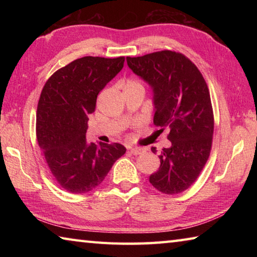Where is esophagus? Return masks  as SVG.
Masks as SVG:
<instances>
[{
    "mask_svg": "<svg viewBox=\"0 0 257 257\" xmlns=\"http://www.w3.org/2000/svg\"><path fill=\"white\" fill-rule=\"evenodd\" d=\"M129 151H130V153L134 154V155H141L145 152V150L141 149V147H132V149H130Z\"/></svg>",
    "mask_w": 257,
    "mask_h": 257,
    "instance_id": "obj_1",
    "label": "esophagus"
}]
</instances>
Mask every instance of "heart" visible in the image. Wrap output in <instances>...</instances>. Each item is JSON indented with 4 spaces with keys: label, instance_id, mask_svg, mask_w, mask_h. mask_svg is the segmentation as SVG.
<instances>
[{
    "label": "heart",
    "instance_id": "heart-1",
    "mask_svg": "<svg viewBox=\"0 0 257 257\" xmlns=\"http://www.w3.org/2000/svg\"><path fill=\"white\" fill-rule=\"evenodd\" d=\"M132 87L144 88V87H143V82L141 80H138V79H134V78H132V79H128L124 84V88H132Z\"/></svg>",
    "mask_w": 257,
    "mask_h": 257
}]
</instances>
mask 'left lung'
Instances as JSON below:
<instances>
[{"label": "left lung", "instance_id": "obj_1", "mask_svg": "<svg viewBox=\"0 0 257 257\" xmlns=\"http://www.w3.org/2000/svg\"><path fill=\"white\" fill-rule=\"evenodd\" d=\"M127 63L153 89L154 124L170 132L171 145L161 152L150 182L163 194L182 193L196 181L212 147L214 118L205 79L188 58L173 51L128 56ZM152 151L156 153L155 147Z\"/></svg>", "mask_w": 257, "mask_h": 257}]
</instances>
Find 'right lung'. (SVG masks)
<instances>
[{
  "mask_svg": "<svg viewBox=\"0 0 257 257\" xmlns=\"http://www.w3.org/2000/svg\"><path fill=\"white\" fill-rule=\"evenodd\" d=\"M123 63V56H84L55 71L43 87L36 113L37 142L52 175L69 193L96 188L125 153L118 143L86 142L88 114L95 111L97 95Z\"/></svg>",
  "mask_w": 257,
  "mask_h": 257,
  "instance_id": "add662e5",
  "label": "right lung"
}]
</instances>
